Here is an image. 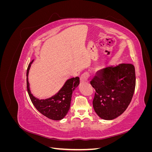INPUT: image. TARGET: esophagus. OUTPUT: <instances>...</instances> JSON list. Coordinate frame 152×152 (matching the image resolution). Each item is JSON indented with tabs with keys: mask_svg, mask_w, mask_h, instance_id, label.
<instances>
[{
	"mask_svg": "<svg viewBox=\"0 0 152 152\" xmlns=\"http://www.w3.org/2000/svg\"><path fill=\"white\" fill-rule=\"evenodd\" d=\"M90 76V74L88 72H84L83 74H82L81 77H80V81L82 82H85V81H87V79H89V77Z\"/></svg>",
	"mask_w": 152,
	"mask_h": 152,
	"instance_id": "obj_1",
	"label": "esophagus"
}]
</instances>
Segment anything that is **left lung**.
<instances>
[{
    "label": "left lung",
    "instance_id": "8db88e82",
    "mask_svg": "<svg viewBox=\"0 0 152 152\" xmlns=\"http://www.w3.org/2000/svg\"><path fill=\"white\" fill-rule=\"evenodd\" d=\"M90 83L96 91L94 111L100 118L113 120L125 112L131 102L136 86L134 66L122 63L104 68Z\"/></svg>",
    "mask_w": 152,
    "mask_h": 152
}]
</instances>
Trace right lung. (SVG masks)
Segmentation results:
<instances>
[{"label": "right lung", "instance_id": "obj_1", "mask_svg": "<svg viewBox=\"0 0 152 152\" xmlns=\"http://www.w3.org/2000/svg\"><path fill=\"white\" fill-rule=\"evenodd\" d=\"M30 63L26 70V86L30 98L34 107L43 115L54 121L61 120L65 117L70 107L73 91L80 83L79 77H76L66 80L57 94L51 98L45 99H39L31 93L28 82V72L31 64Z\"/></svg>", "mask_w": 152, "mask_h": 152}]
</instances>
